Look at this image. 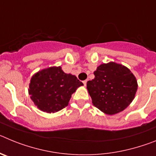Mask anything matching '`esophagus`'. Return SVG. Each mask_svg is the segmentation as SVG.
<instances>
[{"label": "esophagus", "mask_w": 156, "mask_h": 156, "mask_svg": "<svg viewBox=\"0 0 156 156\" xmlns=\"http://www.w3.org/2000/svg\"><path fill=\"white\" fill-rule=\"evenodd\" d=\"M87 80L83 81V85H84V86H86V85H87Z\"/></svg>", "instance_id": "34e87169"}]
</instances>
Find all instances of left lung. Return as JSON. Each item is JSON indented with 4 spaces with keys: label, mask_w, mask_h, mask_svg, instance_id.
I'll list each match as a JSON object with an SVG mask.
<instances>
[{
    "label": "left lung",
    "mask_w": 156,
    "mask_h": 156,
    "mask_svg": "<svg viewBox=\"0 0 156 156\" xmlns=\"http://www.w3.org/2000/svg\"><path fill=\"white\" fill-rule=\"evenodd\" d=\"M94 79L87 83L94 105L107 115L123 111L132 102L137 82L126 66L115 62L104 63L94 72Z\"/></svg>",
    "instance_id": "8db88e82"
}]
</instances>
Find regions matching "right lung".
Wrapping results in <instances>:
<instances>
[{"mask_svg": "<svg viewBox=\"0 0 156 156\" xmlns=\"http://www.w3.org/2000/svg\"><path fill=\"white\" fill-rule=\"evenodd\" d=\"M83 85L76 76L65 73L61 66H53L32 76L29 94L40 110L54 113L68 105L72 94Z\"/></svg>", "mask_w": 156, "mask_h": 156, "instance_id": "obj_1", "label": "right lung"}]
</instances>
